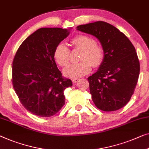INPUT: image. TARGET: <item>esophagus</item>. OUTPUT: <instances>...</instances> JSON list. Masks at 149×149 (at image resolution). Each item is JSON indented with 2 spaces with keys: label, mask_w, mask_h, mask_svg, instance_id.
<instances>
[{
  "label": "esophagus",
  "mask_w": 149,
  "mask_h": 149,
  "mask_svg": "<svg viewBox=\"0 0 149 149\" xmlns=\"http://www.w3.org/2000/svg\"><path fill=\"white\" fill-rule=\"evenodd\" d=\"M78 81H79V79H72V83H77V82H78Z\"/></svg>",
  "instance_id": "esophagus-1"
}]
</instances>
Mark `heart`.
I'll return each mask as SVG.
<instances>
[{"label": "heart", "instance_id": "heart-1", "mask_svg": "<svg viewBox=\"0 0 149 149\" xmlns=\"http://www.w3.org/2000/svg\"><path fill=\"white\" fill-rule=\"evenodd\" d=\"M73 48L81 49V62L70 64L64 69L65 76L71 78H78L87 74L93 67H98L104 59V49L101 45L97 44L94 39L85 35H78L70 41ZM55 61L60 66H66L70 59V49L63 43L56 46L53 53Z\"/></svg>", "mask_w": 149, "mask_h": 149}]
</instances>
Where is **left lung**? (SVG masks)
Instances as JSON below:
<instances>
[{
	"label": "left lung",
	"mask_w": 149,
	"mask_h": 149,
	"mask_svg": "<svg viewBox=\"0 0 149 149\" xmlns=\"http://www.w3.org/2000/svg\"><path fill=\"white\" fill-rule=\"evenodd\" d=\"M77 29L96 37L104 49L98 70L87 79L93 101L102 111L120 109L130 101L139 79L140 63L135 48L122 32L104 21Z\"/></svg>",
	"instance_id": "1"
}]
</instances>
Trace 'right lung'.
Here are the masks:
<instances>
[{"instance_id": "1", "label": "right lung", "mask_w": 149, "mask_h": 149, "mask_svg": "<svg viewBox=\"0 0 149 149\" xmlns=\"http://www.w3.org/2000/svg\"><path fill=\"white\" fill-rule=\"evenodd\" d=\"M70 29L44 27L21 44L13 61L12 83L21 103L40 117H50L65 103L64 91L72 85L57 67L53 53Z\"/></svg>"}]
</instances>
